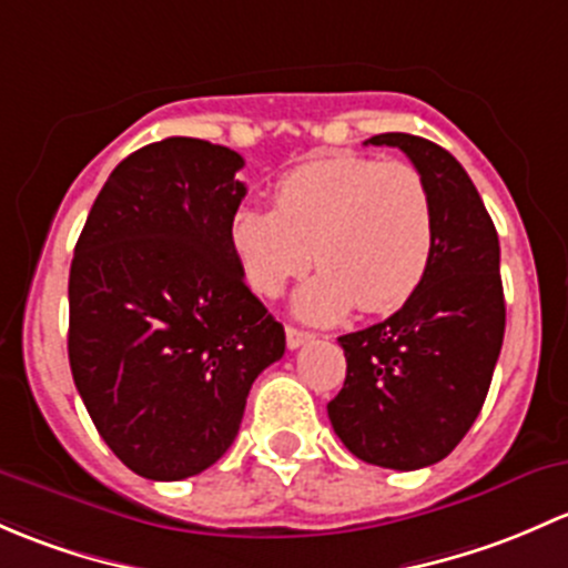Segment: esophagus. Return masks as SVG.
<instances>
[{
    "label": "esophagus",
    "mask_w": 568,
    "mask_h": 568,
    "mask_svg": "<svg viewBox=\"0 0 568 568\" xmlns=\"http://www.w3.org/2000/svg\"><path fill=\"white\" fill-rule=\"evenodd\" d=\"M312 333L308 331H301V327H292V325H286V347L290 349H297V347H303V344L306 342H312Z\"/></svg>",
    "instance_id": "esophagus-1"
}]
</instances>
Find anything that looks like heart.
Wrapping results in <instances>:
<instances>
[{
	"instance_id": "b5f03b06",
	"label": "heart",
	"mask_w": 568,
	"mask_h": 568,
	"mask_svg": "<svg viewBox=\"0 0 568 568\" xmlns=\"http://www.w3.org/2000/svg\"><path fill=\"white\" fill-rule=\"evenodd\" d=\"M273 210L243 207L230 248L245 284L262 297L320 267L295 312L333 323L353 306L385 314L413 297L435 251V204L424 174L405 161L338 153L301 163L276 180Z\"/></svg>"
}]
</instances>
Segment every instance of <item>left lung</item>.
Returning <instances> with one entry per match:
<instances>
[{
	"instance_id": "left-lung-1",
	"label": "left lung",
	"mask_w": 568,
	"mask_h": 568,
	"mask_svg": "<svg viewBox=\"0 0 568 568\" xmlns=\"http://www.w3.org/2000/svg\"><path fill=\"white\" fill-rule=\"evenodd\" d=\"M399 148L435 204V251L410 301L383 323L338 336L347 377L327 418L358 459L418 470L459 446L487 399L506 331L500 243L462 163L410 133L366 139Z\"/></svg>"
}]
</instances>
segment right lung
Returning <instances> with one entry per match:
<instances>
[{
    "mask_svg": "<svg viewBox=\"0 0 568 568\" xmlns=\"http://www.w3.org/2000/svg\"><path fill=\"white\" fill-rule=\"evenodd\" d=\"M237 169L235 150L202 139L148 144L109 174L73 251V383L116 459L153 481L224 457L286 347L230 248Z\"/></svg>",
    "mask_w": 568,
    "mask_h": 568,
    "instance_id": "right-lung-1",
    "label": "right lung"
}]
</instances>
